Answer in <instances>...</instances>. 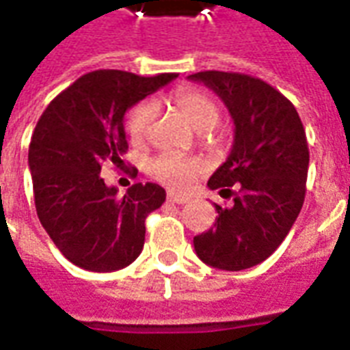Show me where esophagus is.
I'll use <instances>...</instances> for the list:
<instances>
[{
  "instance_id": "obj_1",
  "label": "esophagus",
  "mask_w": 350,
  "mask_h": 350,
  "mask_svg": "<svg viewBox=\"0 0 350 350\" xmlns=\"http://www.w3.org/2000/svg\"><path fill=\"white\" fill-rule=\"evenodd\" d=\"M167 200L172 202V204H187L191 198H189V196H183V195H174V193H168Z\"/></svg>"
}]
</instances>
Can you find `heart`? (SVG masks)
Here are the masks:
<instances>
[{
  "label": "heart",
  "mask_w": 350,
  "mask_h": 350,
  "mask_svg": "<svg viewBox=\"0 0 350 350\" xmlns=\"http://www.w3.org/2000/svg\"><path fill=\"white\" fill-rule=\"evenodd\" d=\"M170 100L183 115L187 116L189 122L204 131L206 139H213L215 126L219 122V107L209 96L191 89V87H180L172 92ZM154 116V103H137L126 116V129H128L129 139L141 142L148 133ZM204 168H206V165L198 157H187V155L174 154V152H165V154L155 155L154 159H150L146 170L154 180L165 183L168 187L187 189L204 172Z\"/></svg>",
  "instance_id": "1"
}]
</instances>
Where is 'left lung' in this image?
I'll list each match as a JSON object with an SVG mask.
<instances>
[{"label": "left lung", "mask_w": 350, "mask_h": 350, "mask_svg": "<svg viewBox=\"0 0 350 350\" xmlns=\"http://www.w3.org/2000/svg\"><path fill=\"white\" fill-rule=\"evenodd\" d=\"M189 79L221 96L235 126L234 148L208 182L234 204H215L213 228L193 239L196 254L222 271L254 267L280 247L304 204L306 131L293 103L260 77L206 70Z\"/></svg>", "instance_id": "8db88e82"}]
</instances>
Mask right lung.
I'll return each mask as SVG.
<instances>
[{
	"label": "right lung",
	"mask_w": 350,
	"mask_h": 350,
	"mask_svg": "<svg viewBox=\"0 0 350 350\" xmlns=\"http://www.w3.org/2000/svg\"><path fill=\"white\" fill-rule=\"evenodd\" d=\"M174 77L94 70L55 96L38 118L29 144L35 208L55 247L77 267L111 273L141 254L144 222L161 208L165 189L133 183L118 196L100 172L128 150L126 111Z\"/></svg>",
	"instance_id": "obj_1"
}]
</instances>
